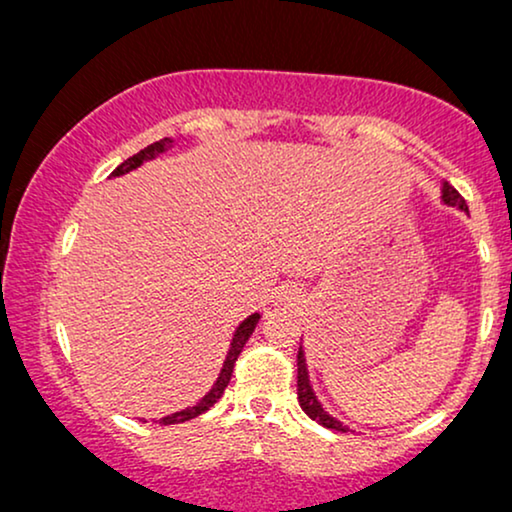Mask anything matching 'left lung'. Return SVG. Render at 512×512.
<instances>
[{
  "instance_id": "1",
  "label": "left lung",
  "mask_w": 512,
  "mask_h": 512,
  "mask_svg": "<svg viewBox=\"0 0 512 512\" xmlns=\"http://www.w3.org/2000/svg\"><path fill=\"white\" fill-rule=\"evenodd\" d=\"M441 202L446 204V207H457L464 213H469L467 202H464V197L457 193V190L451 186V183L444 181L441 183ZM296 365H299V381H296V393H299V404L301 409L308 414L312 421H317L319 425L329 427V430H338V432H349L347 425H342L338 418H333L329 411L322 407V402L317 400L315 391H312V384H310V375H308V363H305V352H303V345L299 347V356H296Z\"/></svg>"
}]
</instances>
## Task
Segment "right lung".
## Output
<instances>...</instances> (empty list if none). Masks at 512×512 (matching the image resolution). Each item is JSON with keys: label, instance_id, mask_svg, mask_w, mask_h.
<instances>
[{"label": "right lung", "instance_id": "add662e5", "mask_svg": "<svg viewBox=\"0 0 512 512\" xmlns=\"http://www.w3.org/2000/svg\"><path fill=\"white\" fill-rule=\"evenodd\" d=\"M172 144H174L172 137H163V140L149 144V147H144L142 151H137L135 156L126 158L124 163H121V165L117 167V170H114V172L110 174V177H121V174H126V172H131V170H137V167H140L142 163H147V160H154V158H158L160 154H165L167 149H172ZM259 317H262V315H259V312H253V315L246 317L239 326H236V331H234V335H232L230 352H227V358H225V363H223V370H220V375H218V379H216V384L211 386V391H209L207 395H204V398H202L200 402L193 404V407H186V409L177 411V414H170V416L160 418V421H156V423H160V425H174V423L190 421V418L204 414V411L211 409L213 404H216L220 398H223L225 388H227V384H230V379H232L236 358H239L243 345H246L250 335H253L255 326H257V322H259Z\"/></svg>", "mask_w": 512, "mask_h": 512}]
</instances>
